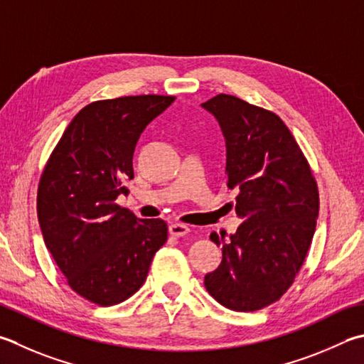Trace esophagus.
<instances>
[{
    "mask_svg": "<svg viewBox=\"0 0 364 364\" xmlns=\"http://www.w3.org/2000/svg\"><path fill=\"white\" fill-rule=\"evenodd\" d=\"M168 232L170 235H173V237H184V235L189 233V227L184 225V224H172L168 227Z\"/></svg>",
    "mask_w": 364,
    "mask_h": 364,
    "instance_id": "1",
    "label": "esophagus"
}]
</instances>
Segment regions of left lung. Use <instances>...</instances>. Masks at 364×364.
I'll use <instances>...</instances> for the list:
<instances>
[{
    "instance_id": "8db88e82",
    "label": "left lung",
    "mask_w": 364,
    "mask_h": 364,
    "mask_svg": "<svg viewBox=\"0 0 364 364\" xmlns=\"http://www.w3.org/2000/svg\"><path fill=\"white\" fill-rule=\"evenodd\" d=\"M224 134L227 186L243 223L229 240L213 232L220 265L205 276L225 308L259 311L279 300L303 267L316 232L318 189L294 135L276 113L230 95L202 104Z\"/></svg>"
}]
</instances>
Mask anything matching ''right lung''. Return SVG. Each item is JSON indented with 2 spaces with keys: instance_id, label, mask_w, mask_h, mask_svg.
I'll use <instances>...</instances> for the list:
<instances>
[{
  "instance_id": "obj_1",
  "label": "right lung",
  "mask_w": 364,
  "mask_h": 364,
  "mask_svg": "<svg viewBox=\"0 0 364 364\" xmlns=\"http://www.w3.org/2000/svg\"><path fill=\"white\" fill-rule=\"evenodd\" d=\"M173 96H124L77 113L44 167L38 219L44 243L75 294L101 306L134 295L167 241L162 219H139L115 203L134 178L132 156L148 123Z\"/></svg>"
}]
</instances>
